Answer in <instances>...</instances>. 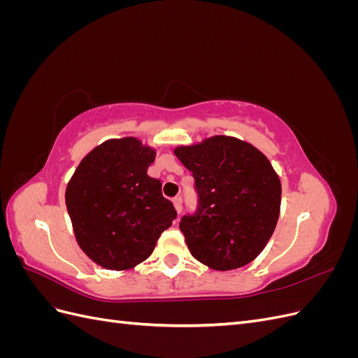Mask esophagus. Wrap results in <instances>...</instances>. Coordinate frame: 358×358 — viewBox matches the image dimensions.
Returning a JSON list of instances; mask_svg holds the SVG:
<instances>
[{
	"label": "esophagus",
	"instance_id": "esophagus-1",
	"mask_svg": "<svg viewBox=\"0 0 358 358\" xmlns=\"http://www.w3.org/2000/svg\"><path fill=\"white\" fill-rule=\"evenodd\" d=\"M173 204H175L178 213H180L182 212V197H175V199H173Z\"/></svg>",
	"mask_w": 358,
	"mask_h": 358
}]
</instances>
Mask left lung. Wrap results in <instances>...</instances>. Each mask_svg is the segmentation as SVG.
Instances as JSON below:
<instances>
[{
	"mask_svg": "<svg viewBox=\"0 0 358 358\" xmlns=\"http://www.w3.org/2000/svg\"><path fill=\"white\" fill-rule=\"evenodd\" d=\"M175 155L196 180L199 204L179 229L192 257L215 270L251 263L279 218L280 180L270 161L239 138L215 136Z\"/></svg>",
	"mask_w": 358,
	"mask_h": 358,
	"instance_id": "1",
	"label": "left lung"
}]
</instances>
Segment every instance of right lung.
I'll return each instance as SVG.
<instances>
[{"mask_svg": "<svg viewBox=\"0 0 358 358\" xmlns=\"http://www.w3.org/2000/svg\"><path fill=\"white\" fill-rule=\"evenodd\" d=\"M155 150L134 137L107 140L76 169L66 191L67 210L82 251L104 268L127 270L154 252L178 216L148 175Z\"/></svg>", "mask_w": 358, "mask_h": 358, "instance_id": "1", "label": "right lung"}]
</instances>
